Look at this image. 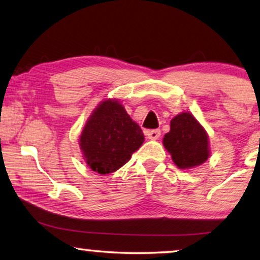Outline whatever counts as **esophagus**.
Segmentation results:
<instances>
[{"label": "esophagus", "instance_id": "34e87169", "mask_svg": "<svg viewBox=\"0 0 260 260\" xmlns=\"http://www.w3.org/2000/svg\"><path fill=\"white\" fill-rule=\"evenodd\" d=\"M147 138L150 139V140H156V139L160 138L161 135V131L160 129H152V131H147L146 132Z\"/></svg>", "mask_w": 260, "mask_h": 260}]
</instances>
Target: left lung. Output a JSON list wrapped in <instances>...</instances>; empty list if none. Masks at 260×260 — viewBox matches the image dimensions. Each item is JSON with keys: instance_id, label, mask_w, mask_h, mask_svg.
Returning a JSON list of instances; mask_svg holds the SVG:
<instances>
[{"instance_id": "left-lung-1", "label": "left lung", "mask_w": 260, "mask_h": 260, "mask_svg": "<svg viewBox=\"0 0 260 260\" xmlns=\"http://www.w3.org/2000/svg\"><path fill=\"white\" fill-rule=\"evenodd\" d=\"M164 145L181 169L202 165L209 157L208 135L190 113H181L172 119Z\"/></svg>"}]
</instances>
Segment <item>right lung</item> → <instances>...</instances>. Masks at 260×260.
<instances>
[{"mask_svg":"<svg viewBox=\"0 0 260 260\" xmlns=\"http://www.w3.org/2000/svg\"><path fill=\"white\" fill-rule=\"evenodd\" d=\"M140 126L114 100L93 112L80 135V147L93 172L110 174L122 167L143 142Z\"/></svg>","mask_w":260,"mask_h":260,"instance_id":"add662e5","label":"right lung"}]
</instances>
